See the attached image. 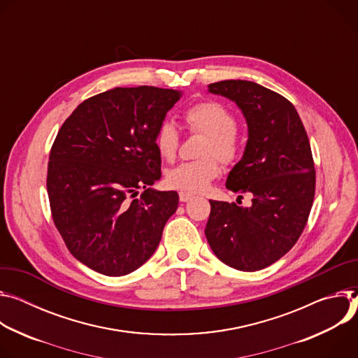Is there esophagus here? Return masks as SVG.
Segmentation results:
<instances>
[{"mask_svg":"<svg viewBox=\"0 0 358 358\" xmlns=\"http://www.w3.org/2000/svg\"><path fill=\"white\" fill-rule=\"evenodd\" d=\"M193 194L192 193H187V192H180L179 193V201L180 202H189V201H192L193 199Z\"/></svg>","mask_w":358,"mask_h":358,"instance_id":"1","label":"esophagus"}]
</instances>
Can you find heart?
<instances>
[{
    "label": "heart",
    "instance_id": "obj_1",
    "mask_svg": "<svg viewBox=\"0 0 358 358\" xmlns=\"http://www.w3.org/2000/svg\"><path fill=\"white\" fill-rule=\"evenodd\" d=\"M185 119L192 131L208 135L202 155L197 161H186L166 172L171 187L199 193L205 192L210 182L220 175V164L231 162L239 152V139L236 135V117L224 105L215 101L194 103L185 112ZM155 148L159 156L172 161L179 146V132L172 121H164L155 132ZM217 155L215 157L214 155Z\"/></svg>",
    "mask_w": 358,
    "mask_h": 358
}]
</instances>
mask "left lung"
Here are the masks:
<instances>
[{
  "instance_id": "8db88e82",
  "label": "left lung",
  "mask_w": 358,
  "mask_h": 358,
  "mask_svg": "<svg viewBox=\"0 0 358 358\" xmlns=\"http://www.w3.org/2000/svg\"><path fill=\"white\" fill-rule=\"evenodd\" d=\"M208 92L245 116L248 142L226 187L249 193L252 205L210 201L206 239L224 264L262 270L294 246L307 223L315 189L310 142L296 108L279 94L241 79L210 84Z\"/></svg>"
}]
</instances>
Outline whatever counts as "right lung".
I'll list each match as a JSON object with an SVG mask.
<instances>
[{"label": "right lung", "mask_w": 358, "mask_h": 358, "mask_svg": "<svg viewBox=\"0 0 358 358\" xmlns=\"http://www.w3.org/2000/svg\"><path fill=\"white\" fill-rule=\"evenodd\" d=\"M182 94L115 88L84 101L57 135L47 178L54 223L73 257L98 273L139 268L178 209L176 192L150 186L162 176L155 132Z\"/></svg>", "instance_id": "right-lung-1"}]
</instances>
